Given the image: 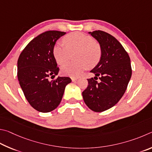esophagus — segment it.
Listing matches in <instances>:
<instances>
[{"instance_id":"1","label":"esophagus","mask_w":152,"mask_h":152,"mask_svg":"<svg viewBox=\"0 0 152 152\" xmlns=\"http://www.w3.org/2000/svg\"><path fill=\"white\" fill-rule=\"evenodd\" d=\"M77 79H78L77 77H71V80L72 81H75Z\"/></svg>"}]
</instances>
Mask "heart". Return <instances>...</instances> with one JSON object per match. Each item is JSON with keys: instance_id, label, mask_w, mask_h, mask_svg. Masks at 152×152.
<instances>
[{"instance_id": "b5f03b06", "label": "heart", "mask_w": 152, "mask_h": 152, "mask_svg": "<svg viewBox=\"0 0 152 152\" xmlns=\"http://www.w3.org/2000/svg\"><path fill=\"white\" fill-rule=\"evenodd\" d=\"M63 41L65 47L58 43L53 47V55L56 62L63 65L75 52L74 58L77 60L61 66V71L64 75L77 77L87 66L92 68L99 63L102 57V48L91 37L74 32L64 37Z\"/></svg>"}]
</instances>
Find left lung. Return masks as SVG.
Here are the masks:
<instances>
[{"label": "left lung", "instance_id": "left-lung-1", "mask_svg": "<svg viewBox=\"0 0 152 152\" xmlns=\"http://www.w3.org/2000/svg\"><path fill=\"white\" fill-rule=\"evenodd\" d=\"M89 33L99 42L102 57L91 71L96 77L87 79L82 95L90 110L102 112L115 105L126 92L132 73L131 63L128 53L111 34L99 30Z\"/></svg>", "mask_w": 152, "mask_h": 152}]
</instances>
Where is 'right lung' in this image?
I'll list each match as a JSON object with an SVG mask.
<instances>
[{"label": "right lung", "instance_id": "right-lung-1", "mask_svg": "<svg viewBox=\"0 0 152 152\" xmlns=\"http://www.w3.org/2000/svg\"><path fill=\"white\" fill-rule=\"evenodd\" d=\"M65 33L49 31L40 34L28 42L18 57L17 76L20 87L29 104L40 112H50L57 108L66 86L71 82L68 77L49 81L59 71L53 55V47Z\"/></svg>", "mask_w": 152, "mask_h": 152}]
</instances>
